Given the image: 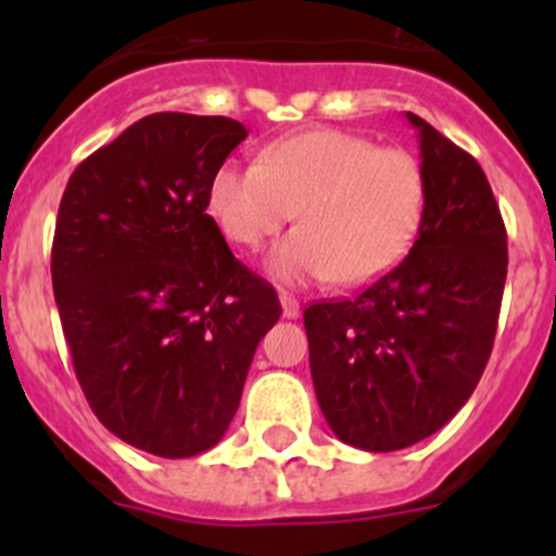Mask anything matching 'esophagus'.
I'll list each match as a JSON object with an SVG mask.
<instances>
[{
	"instance_id": "esophagus-1",
	"label": "esophagus",
	"mask_w": 556,
	"mask_h": 556,
	"mask_svg": "<svg viewBox=\"0 0 556 556\" xmlns=\"http://www.w3.org/2000/svg\"><path fill=\"white\" fill-rule=\"evenodd\" d=\"M279 304H282V317H288V319H295L301 314V306H299V301L293 299V295H288V293H282L279 295Z\"/></svg>"
}]
</instances>
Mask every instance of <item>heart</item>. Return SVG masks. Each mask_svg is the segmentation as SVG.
<instances>
[{"label": "heart", "mask_w": 556, "mask_h": 556, "mask_svg": "<svg viewBox=\"0 0 556 556\" xmlns=\"http://www.w3.org/2000/svg\"><path fill=\"white\" fill-rule=\"evenodd\" d=\"M206 210L242 247H257L299 210L301 228L268 252V277L290 288L333 277L366 285L412 250L428 210V177L412 150L314 128L271 142L261 161L217 166Z\"/></svg>", "instance_id": "heart-1"}]
</instances>
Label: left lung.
Here are the masks:
<instances>
[{
	"label": "left lung",
	"instance_id": "obj_1",
	"mask_svg": "<svg viewBox=\"0 0 556 556\" xmlns=\"http://www.w3.org/2000/svg\"><path fill=\"white\" fill-rule=\"evenodd\" d=\"M428 177L408 255L371 288L304 312L312 382L336 439L397 452L465 406L490 361L506 288V226L473 155L406 112Z\"/></svg>",
	"mask_w": 556,
	"mask_h": 556
}]
</instances>
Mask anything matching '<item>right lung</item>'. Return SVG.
I'll use <instances>...</instances> for the list:
<instances>
[{"label": "right lung", "mask_w": 556, "mask_h": 556, "mask_svg": "<svg viewBox=\"0 0 556 556\" xmlns=\"http://www.w3.org/2000/svg\"><path fill=\"white\" fill-rule=\"evenodd\" d=\"M244 137L231 117L155 112L61 195L50 274L77 382L110 433L155 457L226 435L282 314L206 215L212 174Z\"/></svg>", "instance_id": "add662e5"}]
</instances>
